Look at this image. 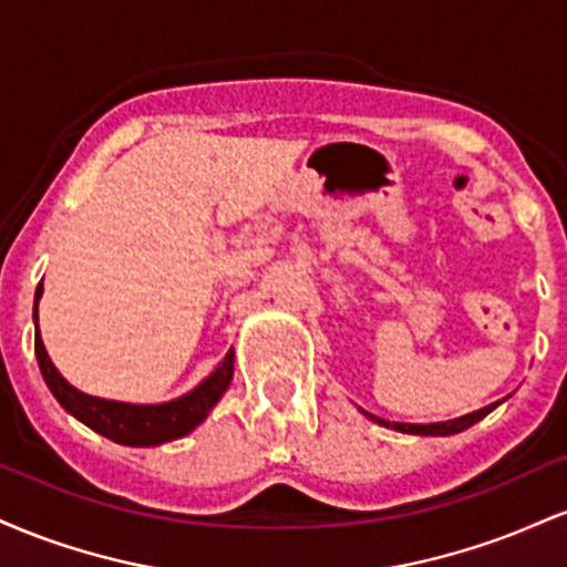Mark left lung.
<instances>
[{
	"mask_svg": "<svg viewBox=\"0 0 567 567\" xmlns=\"http://www.w3.org/2000/svg\"><path fill=\"white\" fill-rule=\"evenodd\" d=\"M498 405H501V402H493V405L474 410V413L461 415V419L437 421V424H392V421H383V419H379V415H373V413H365V415H368L370 421H375V424L389 426V429H396V432H405V434H432V437H445V434H458V432H464V429L474 426L480 419H485V415L491 413V410H496Z\"/></svg>",
	"mask_w": 567,
	"mask_h": 567,
	"instance_id": "obj_1",
	"label": "left lung"
}]
</instances>
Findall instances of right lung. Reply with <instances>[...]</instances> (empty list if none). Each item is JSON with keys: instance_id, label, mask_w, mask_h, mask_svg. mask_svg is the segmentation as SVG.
Returning a JSON list of instances; mask_svg holds the SVG:
<instances>
[{"instance_id": "right-lung-1", "label": "right lung", "mask_w": 567, "mask_h": 567, "mask_svg": "<svg viewBox=\"0 0 567 567\" xmlns=\"http://www.w3.org/2000/svg\"><path fill=\"white\" fill-rule=\"evenodd\" d=\"M39 298H42V285L37 288L34 296V322L39 320ZM34 351L42 379L50 386V392L66 413L80 419L84 426L93 432L103 434V437L120 442V445L133 447H152L171 442L178 437H186L192 429H197L202 421L207 419L216 402L229 389L234 375V351L224 357V362L216 368V373L207 375L197 389L178 396V400L159 402V405H133V402H116V400H101V396H90L74 389L71 383L58 373V368L50 362L48 351H44L42 336L34 338Z\"/></svg>"}]
</instances>
